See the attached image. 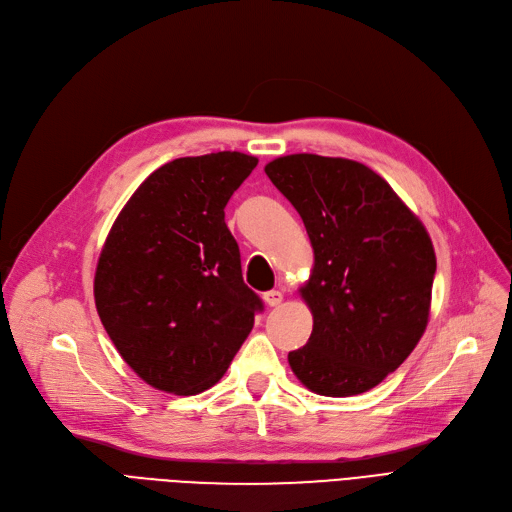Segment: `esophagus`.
<instances>
[{"mask_svg": "<svg viewBox=\"0 0 512 512\" xmlns=\"http://www.w3.org/2000/svg\"><path fill=\"white\" fill-rule=\"evenodd\" d=\"M263 299H265V303L270 305V307H278L282 303V292L280 290H267L263 294Z\"/></svg>", "mask_w": 512, "mask_h": 512, "instance_id": "esophagus-1", "label": "esophagus"}]
</instances>
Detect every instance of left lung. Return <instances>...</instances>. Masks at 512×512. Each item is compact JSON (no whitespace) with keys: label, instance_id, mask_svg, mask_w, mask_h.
I'll list each match as a JSON object with an SVG mask.
<instances>
[{"label":"left lung","instance_id":"1","mask_svg":"<svg viewBox=\"0 0 512 512\" xmlns=\"http://www.w3.org/2000/svg\"><path fill=\"white\" fill-rule=\"evenodd\" d=\"M265 174L299 211L315 253L303 288L313 332L288 363L317 394L367 392L423 336L436 276L432 240L359 161L297 153L270 161Z\"/></svg>","mask_w":512,"mask_h":512}]
</instances>
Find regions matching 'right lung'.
<instances>
[{"label": "right lung", "mask_w": 512, "mask_h": 512, "mask_svg": "<svg viewBox=\"0 0 512 512\" xmlns=\"http://www.w3.org/2000/svg\"><path fill=\"white\" fill-rule=\"evenodd\" d=\"M255 166L238 151L174 159L137 188L105 240L97 313L122 359L157 390L213 386L263 311L224 220Z\"/></svg>", "instance_id": "1"}]
</instances>
